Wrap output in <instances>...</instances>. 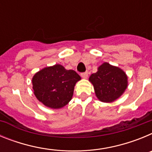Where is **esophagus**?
<instances>
[{
	"label": "esophagus",
	"mask_w": 152,
	"mask_h": 152,
	"mask_svg": "<svg viewBox=\"0 0 152 152\" xmlns=\"http://www.w3.org/2000/svg\"><path fill=\"white\" fill-rule=\"evenodd\" d=\"M80 76L83 77V78H88V72H83V73L80 74Z\"/></svg>",
	"instance_id": "obj_1"
}]
</instances>
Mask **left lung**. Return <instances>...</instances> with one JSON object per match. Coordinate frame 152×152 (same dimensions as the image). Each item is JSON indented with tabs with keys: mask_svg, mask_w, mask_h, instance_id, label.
Segmentation results:
<instances>
[{
	"mask_svg": "<svg viewBox=\"0 0 152 152\" xmlns=\"http://www.w3.org/2000/svg\"><path fill=\"white\" fill-rule=\"evenodd\" d=\"M127 80V75L121 68L107 62L102 64L89 77L96 97L104 103H110L121 96L128 86Z\"/></svg>",
	"mask_w": 152,
	"mask_h": 152,
	"instance_id": "left-lung-1",
	"label": "left lung"
}]
</instances>
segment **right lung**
Masks as SVG:
<instances>
[{
  "label": "right lung",
  "instance_id": "1",
  "mask_svg": "<svg viewBox=\"0 0 152 152\" xmlns=\"http://www.w3.org/2000/svg\"><path fill=\"white\" fill-rule=\"evenodd\" d=\"M80 79L73 70L55 64L35 74L32 79L33 89L39 101L49 108L59 109L72 100L75 84Z\"/></svg>",
  "mask_w": 152,
  "mask_h": 152
}]
</instances>
